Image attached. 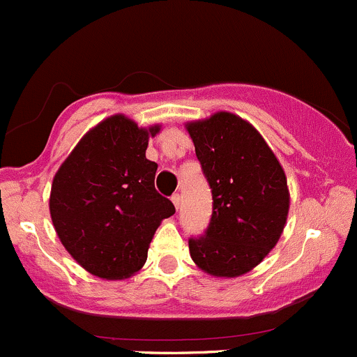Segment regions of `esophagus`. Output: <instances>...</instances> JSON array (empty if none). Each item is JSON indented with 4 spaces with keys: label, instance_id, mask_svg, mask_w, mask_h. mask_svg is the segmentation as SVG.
<instances>
[{
    "label": "esophagus",
    "instance_id": "34e87169",
    "mask_svg": "<svg viewBox=\"0 0 357 357\" xmlns=\"http://www.w3.org/2000/svg\"><path fill=\"white\" fill-rule=\"evenodd\" d=\"M171 200L172 204H174V207L179 211V205H181V197H179V193H174V195L171 197Z\"/></svg>",
    "mask_w": 357,
    "mask_h": 357
}]
</instances>
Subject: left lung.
Returning <instances> with one entry per match:
<instances>
[{"instance_id":"8db88e82","label":"left lung","mask_w":357,"mask_h":357,"mask_svg":"<svg viewBox=\"0 0 357 357\" xmlns=\"http://www.w3.org/2000/svg\"><path fill=\"white\" fill-rule=\"evenodd\" d=\"M212 190V218L204 236L190 238V255L207 275L236 278L252 271L278 243L290 193L282 164L261 132L231 112L185 124Z\"/></svg>"}]
</instances>
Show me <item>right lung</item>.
Segmentation results:
<instances>
[{
    "label": "right lung",
    "instance_id": "add662e5",
    "mask_svg": "<svg viewBox=\"0 0 357 357\" xmlns=\"http://www.w3.org/2000/svg\"><path fill=\"white\" fill-rule=\"evenodd\" d=\"M160 124L139 128L124 114L89 129L53 178L50 214L60 242L79 266L102 280L143 268L157 228L176 212L157 193V164L146 158Z\"/></svg>",
    "mask_w": 357,
    "mask_h": 357
}]
</instances>
